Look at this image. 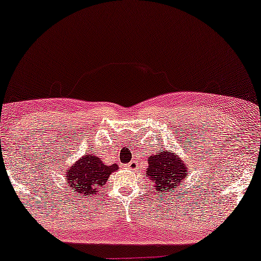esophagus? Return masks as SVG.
Returning a JSON list of instances; mask_svg holds the SVG:
<instances>
[{
    "mask_svg": "<svg viewBox=\"0 0 261 261\" xmlns=\"http://www.w3.org/2000/svg\"><path fill=\"white\" fill-rule=\"evenodd\" d=\"M127 168L130 169V170H135L137 169V162H130V163L127 164Z\"/></svg>",
    "mask_w": 261,
    "mask_h": 261,
    "instance_id": "obj_1",
    "label": "esophagus"
}]
</instances>
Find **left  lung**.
I'll return each mask as SVG.
<instances>
[{"instance_id": "1", "label": "left lung", "mask_w": 261, "mask_h": 261, "mask_svg": "<svg viewBox=\"0 0 261 261\" xmlns=\"http://www.w3.org/2000/svg\"><path fill=\"white\" fill-rule=\"evenodd\" d=\"M146 175L153 178L158 193L167 194L169 189H176L187 176V169L180 158L167 151H155L148 157Z\"/></svg>"}]
</instances>
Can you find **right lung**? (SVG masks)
<instances>
[{
    "instance_id": "add662e5",
    "label": "right lung",
    "mask_w": 261,
    "mask_h": 261,
    "mask_svg": "<svg viewBox=\"0 0 261 261\" xmlns=\"http://www.w3.org/2000/svg\"><path fill=\"white\" fill-rule=\"evenodd\" d=\"M117 169L116 164H104L100 158L91 153L81 157L68 169L66 180L73 192L90 197L97 194L104 187L111 172Z\"/></svg>"
}]
</instances>
